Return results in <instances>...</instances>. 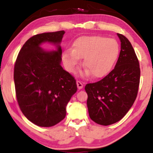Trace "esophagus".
Segmentation results:
<instances>
[{"label":"esophagus","instance_id":"esophagus-1","mask_svg":"<svg viewBox=\"0 0 153 153\" xmlns=\"http://www.w3.org/2000/svg\"><path fill=\"white\" fill-rule=\"evenodd\" d=\"M76 83H77V86H78V89H82V88H83V85H82V83L80 81H78V80H77Z\"/></svg>","mask_w":153,"mask_h":153}]
</instances>
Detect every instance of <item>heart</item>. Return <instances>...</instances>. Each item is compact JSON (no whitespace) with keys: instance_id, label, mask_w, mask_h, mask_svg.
I'll use <instances>...</instances> for the list:
<instances>
[{"instance_id":"obj_1","label":"heart","mask_w":153,"mask_h":153,"mask_svg":"<svg viewBox=\"0 0 153 153\" xmlns=\"http://www.w3.org/2000/svg\"><path fill=\"white\" fill-rule=\"evenodd\" d=\"M119 53L115 39L101 36H84L75 40L73 50H66L62 54L63 64L69 72L74 73L83 59L86 73L96 78H103L111 71Z\"/></svg>"}]
</instances>
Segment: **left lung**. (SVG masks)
I'll use <instances>...</instances> for the list:
<instances>
[{
    "mask_svg": "<svg viewBox=\"0 0 153 153\" xmlns=\"http://www.w3.org/2000/svg\"><path fill=\"white\" fill-rule=\"evenodd\" d=\"M117 35L121 51L114 69L85 87L89 117L104 126L114 124L126 115L136 99L140 85V64L134 49L127 37Z\"/></svg>",
    "mask_w": 153,
    "mask_h": 153,
    "instance_id": "1",
    "label": "left lung"
}]
</instances>
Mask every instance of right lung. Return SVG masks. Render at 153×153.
<instances>
[{"label":"right lung","mask_w":153,"mask_h":153,"mask_svg":"<svg viewBox=\"0 0 153 153\" xmlns=\"http://www.w3.org/2000/svg\"><path fill=\"white\" fill-rule=\"evenodd\" d=\"M64 31L31 36L21 49L14 65L16 96L20 109L39 127L55 125L66 116V106L77 91L76 80L63 70L62 42ZM50 42L58 50L45 51L40 45Z\"/></svg>","instance_id":"add662e5"}]
</instances>
